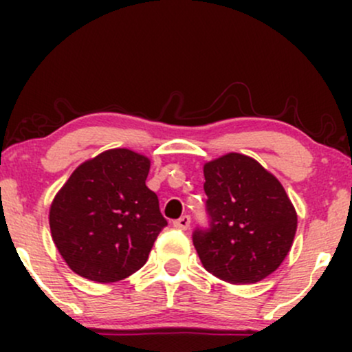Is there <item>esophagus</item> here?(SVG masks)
I'll return each instance as SVG.
<instances>
[{
	"label": "esophagus",
	"mask_w": 352,
	"mask_h": 352,
	"mask_svg": "<svg viewBox=\"0 0 352 352\" xmlns=\"http://www.w3.org/2000/svg\"><path fill=\"white\" fill-rule=\"evenodd\" d=\"M173 227L179 228V230H187V228L190 227V217H188V215L180 217L179 220L173 221Z\"/></svg>",
	"instance_id": "obj_1"
}]
</instances>
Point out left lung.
Returning <instances> with one entry per match:
<instances>
[{
  "label": "left lung",
  "mask_w": 352,
  "mask_h": 352,
  "mask_svg": "<svg viewBox=\"0 0 352 352\" xmlns=\"http://www.w3.org/2000/svg\"><path fill=\"white\" fill-rule=\"evenodd\" d=\"M204 175L212 228L193 233L201 265L232 285L265 280L280 268L296 235L298 215L288 193L245 153L205 162Z\"/></svg>",
  "instance_id": "left-lung-1"
}]
</instances>
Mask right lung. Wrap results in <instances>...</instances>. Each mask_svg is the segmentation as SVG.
I'll list each match as a JSON object with an SVG mask.
<instances>
[{
    "instance_id": "right-lung-1",
    "label": "right lung",
    "mask_w": 352,
    "mask_h": 352,
    "mask_svg": "<svg viewBox=\"0 0 352 352\" xmlns=\"http://www.w3.org/2000/svg\"><path fill=\"white\" fill-rule=\"evenodd\" d=\"M151 159L109 148L71 173L50 207L56 248L79 276L116 283L147 261L167 225L159 199L145 185Z\"/></svg>"
}]
</instances>
